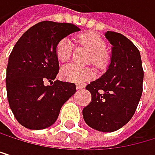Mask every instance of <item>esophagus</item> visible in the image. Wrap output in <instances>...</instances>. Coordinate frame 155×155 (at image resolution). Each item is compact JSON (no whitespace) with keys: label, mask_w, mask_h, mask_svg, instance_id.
<instances>
[{"label":"esophagus","mask_w":155,"mask_h":155,"mask_svg":"<svg viewBox=\"0 0 155 155\" xmlns=\"http://www.w3.org/2000/svg\"><path fill=\"white\" fill-rule=\"evenodd\" d=\"M76 88L77 89H82V88H84V85L80 84H76Z\"/></svg>","instance_id":"34e87169"}]
</instances>
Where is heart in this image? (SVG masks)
Returning a JSON list of instances; mask_svg holds the SVG:
<instances>
[{
  "mask_svg": "<svg viewBox=\"0 0 155 155\" xmlns=\"http://www.w3.org/2000/svg\"><path fill=\"white\" fill-rule=\"evenodd\" d=\"M76 41L91 53V62L95 67L102 68L104 66L106 44L102 38L95 33H84L77 37ZM72 51V43L69 38L60 40L57 45L56 54L58 60L61 62L69 60L71 57ZM60 74L64 80L73 83H84L93 77V73L89 69L81 68L74 64H68L62 67Z\"/></svg>",
  "mask_w": 155,
  "mask_h": 155,
  "instance_id": "heart-1",
  "label": "heart"
}]
</instances>
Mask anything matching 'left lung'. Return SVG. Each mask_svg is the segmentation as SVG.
<instances>
[{"mask_svg": "<svg viewBox=\"0 0 155 155\" xmlns=\"http://www.w3.org/2000/svg\"><path fill=\"white\" fill-rule=\"evenodd\" d=\"M112 45L110 64L99 79L86 85L92 100L83 110L89 127L114 132L134 115L142 94L143 69L139 49L121 33L107 31Z\"/></svg>", "mask_w": 155, "mask_h": 155, "instance_id": "obj_1", "label": "left lung"}]
</instances>
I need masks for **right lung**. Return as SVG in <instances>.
<instances>
[{"instance_id":"obj_1","label":"right lung","mask_w":155,"mask_h":155,"mask_svg":"<svg viewBox=\"0 0 155 155\" xmlns=\"http://www.w3.org/2000/svg\"><path fill=\"white\" fill-rule=\"evenodd\" d=\"M80 29L71 23L41 21L16 41L9 56L6 90L9 106L21 126L33 130L49 127L57 121L63 104L76 92L73 83L51 81L59 71L57 45ZM45 80L53 84L45 86Z\"/></svg>"}]
</instances>
